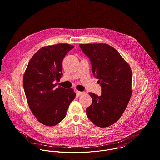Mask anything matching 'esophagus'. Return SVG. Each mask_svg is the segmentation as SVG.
Segmentation results:
<instances>
[{"mask_svg":"<svg viewBox=\"0 0 160 160\" xmlns=\"http://www.w3.org/2000/svg\"><path fill=\"white\" fill-rule=\"evenodd\" d=\"M86 92H84V91H77V94H79V95H83Z\"/></svg>","mask_w":160,"mask_h":160,"instance_id":"obj_1","label":"esophagus"}]
</instances>
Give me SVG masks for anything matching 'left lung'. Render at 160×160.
Returning a JSON list of instances; mask_svg holds the SVG:
<instances>
[{"instance_id": "left-lung-1", "label": "left lung", "mask_w": 160, "mask_h": 160, "mask_svg": "<svg viewBox=\"0 0 160 160\" xmlns=\"http://www.w3.org/2000/svg\"><path fill=\"white\" fill-rule=\"evenodd\" d=\"M90 59L92 72L98 79L101 96L89 92L91 105L86 108L88 118L97 126L115 123L125 111L132 94V74L129 65L120 53L107 44H80Z\"/></svg>"}]
</instances>
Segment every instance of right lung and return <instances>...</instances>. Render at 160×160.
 Instances as JSON below:
<instances>
[{
    "mask_svg": "<svg viewBox=\"0 0 160 160\" xmlns=\"http://www.w3.org/2000/svg\"><path fill=\"white\" fill-rule=\"evenodd\" d=\"M74 46L57 44L44 47L30 59L23 76V87L29 108L43 125L53 126L66 115L74 100L73 89L56 88L62 76V60Z\"/></svg>",
    "mask_w": 160,
    "mask_h": 160,
    "instance_id": "1",
    "label": "right lung"
}]
</instances>
